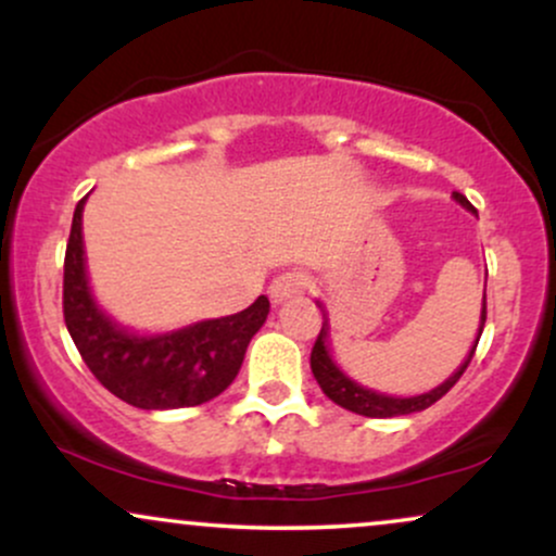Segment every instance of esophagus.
Returning a JSON list of instances; mask_svg holds the SVG:
<instances>
[{
	"label": "esophagus",
	"mask_w": 556,
	"mask_h": 556,
	"mask_svg": "<svg viewBox=\"0 0 556 556\" xmlns=\"http://www.w3.org/2000/svg\"><path fill=\"white\" fill-rule=\"evenodd\" d=\"M305 287H308V277H305V274L285 271L269 285V298L274 305H279V303H285V300L300 295Z\"/></svg>",
	"instance_id": "obj_1"
}]
</instances>
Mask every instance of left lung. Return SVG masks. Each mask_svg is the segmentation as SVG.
I'll return each instance as SVG.
<instances>
[{
    "mask_svg": "<svg viewBox=\"0 0 556 556\" xmlns=\"http://www.w3.org/2000/svg\"><path fill=\"white\" fill-rule=\"evenodd\" d=\"M452 195H455V201L460 203V206L468 208V212H476V208L470 206L468 198H465L463 193H452ZM483 324H486V290H483L481 327H478L476 342H473V348H470L468 358L463 361V366L457 368V371L452 374L450 379L444 381V384H439L437 389H431V392H426V394H416V397H389V394H381V392H374V389L361 387L358 381H353L348 374H342L340 366H337L334 358H331V353H329V321H327V318H324L321 331H318L314 350H311V371H314L318 387H321V392L327 394L331 402H337V405L344 407V410L358 413V416H366V418L410 416V413H418V410H426V407H431L433 402L442 400L444 394L450 392V389L455 387L457 381H460L465 368H468V363L473 361V355H476V348H478V340H481Z\"/></svg>",
    "mask_w": 556,
    "mask_h": 556,
    "instance_id": "8db88e82",
    "label": "left lung"
}]
</instances>
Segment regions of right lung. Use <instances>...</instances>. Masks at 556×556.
Listing matches in <instances>:
<instances>
[{
  "label": "right lung",
  "mask_w": 556,
  "mask_h": 556,
  "mask_svg": "<svg viewBox=\"0 0 556 556\" xmlns=\"http://www.w3.org/2000/svg\"><path fill=\"white\" fill-rule=\"evenodd\" d=\"M83 206L73 214L65 251L62 311L80 358L114 397L140 410H172L214 400L238 376L248 342L269 316V298L235 316L208 318L167 334H132L99 308L83 256Z\"/></svg>",
  "instance_id": "right-lung-1"
}]
</instances>
